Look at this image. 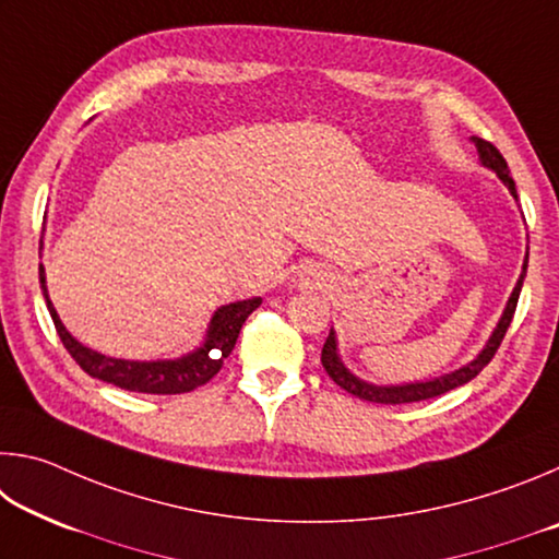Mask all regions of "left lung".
Returning <instances> with one entry per match:
<instances>
[{
    "label": "left lung",
    "instance_id": "8db88e82",
    "mask_svg": "<svg viewBox=\"0 0 559 559\" xmlns=\"http://www.w3.org/2000/svg\"><path fill=\"white\" fill-rule=\"evenodd\" d=\"M471 143L476 145V150H478L480 165L488 167V169H493V173L500 179H503V185L510 189V194H513L515 200H518L515 182H513V177H510L508 163L503 159V155L498 153L496 145H490L488 140H484V138H471ZM525 273H527V253H525L523 273H520L515 288H513V293H510V298L506 302V310H503V316H500V320H498L493 335L488 337L486 347L480 349V353L476 355V359H471L468 365L459 367L456 372L441 374V377H437V380H429V382H409V384H372V382H365V380H359V377H355L353 372H349L347 367L343 365V359H340L335 330H330V335H328L325 345H323V355H320V362H323L325 372L330 374V380L343 386L345 392L359 396V400L374 402V404H409V402H421V400H431V396L447 394L451 390H456V386L471 382L473 377H476L480 370H484V367L498 353V347H500V343H503V337L508 333L510 323H513L515 306H518V298H520V288H523Z\"/></svg>",
    "mask_w": 559,
    "mask_h": 559
}]
</instances>
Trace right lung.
<instances>
[{"label":"right lung","instance_id":"right-lung-1","mask_svg":"<svg viewBox=\"0 0 559 559\" xmlns=\"http://www.w3.org/2000/svg\"><path fill=\"white\" fill-rule=\"evenodd\" d=\"M39 281H41L46 306H49V313L56 325V333H59L63 347L69 349V355L81 365V370L91 377H96V380L116 384L120 390L143 392V394H185L210 382L212 377L222 370L224 359L231 355L236 337H239V330L246 323V318L261 306V298H249V300H236V302H229V306L216 308L210 330H206L204 343L197 347L194 353L182 355L177 359H150V362H140V359H118V357L100 355L96 349L81 345L79 340L63 328L53 302L49 300L41 263H39Z\"/></svg>","mask_w":559,"mask_h":559}]
</instances>
